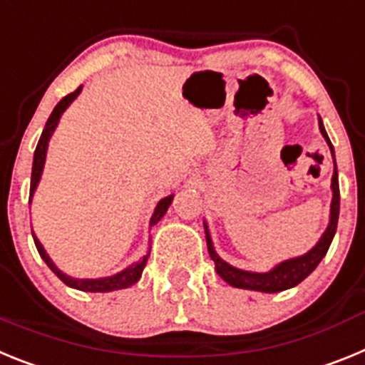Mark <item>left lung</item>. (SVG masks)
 I'll return each mask as SVG.
<instances>
[{
	"instance_id": "obj_1",
	"label": "left lung",
	"mask_w": 365,
	"mask_h": 365,
	"mask_svg": "<svg viewBox=\"0 0 365 365\" xmlns=\"http://www.w3.org/2000/svg\"><path fill=\"white\" fill-rule=\"evenodd\" d=\"M319 130H322L323 138L327 139V143L332 152V158H334V148H332L327 132H325V128H323L322 119H319ZM331 185H332L331 222H329L327 230H325L323 237L319 239V242L316 244L314 248L310 250L309 253H305V255L281 262L279 266H275L274 270L266 272V274H253V272L239 270V268H233L231 264L222 261L217 253H215L213 242H211V237H209V231L205 230V240H207L209 255H211V259H213L217 274L220 275L226 283H230L231 287L246 288V290H259V292H281V290L296 287V284H299L303 279L309 277V275L316 270V266L319 264V261L325 257V253H327L329 246H331L332 239H334L336 226H338V215H340V185H338V169H336V161H334V174H332Z\"/></svg>"
}]
</instances>
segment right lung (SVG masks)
I'll list each match as a JSON object with an SVG mask.
<instances>
[{
    "instance_id": "add662e5",
    "label": "right lung",
    "mask_w": 365,
    "mask_h": 365,
    "mask_svg": "<svg viewBox=\"0 0 365 365\" xmlns=\"http://www.w3.org/2000/svg\"><path fill=\"white\" fill-rule=\"evenodd\" d=\"M82 86H78L77 90L73 91V93L66 95L64 99L60 101L58 104L55 106V110H53V113L49 115V119H47L46 123V128H43L42 135H40V141H38L36 145V150H34V160H33V173H31V192H29V202L31 198H33L34 195V189H36L38 182H40V176H42V170H43V163H46V152H47V143H49V138L51 134L55 132L56 125H58V119L60 115L64 113L66 108L69 106V104L73 103V99L77 97L78 93H81ZM174 196H167V198H163V200L158 202L156 209H154V215H152L150 218V226H154V224H158L160 222V218L163 217L165 211L169 209L170 202H173ZM34 239V244H36V250L38 253H40V257L46 261V264L49 266L51 270L55 272L56 277L62 281V283H66L68 287L71 288H77V290H82V292H112V290H121V288H128L132 287L134 283H138L139 277H141V274H143V268L145 264H147V259L148 255H145L141 261H138L135 264L128 266L126 270L119 272V274L112 275V277H104V279H73L69 277V275L62 274V272L56 268L53 262H51V259L47 257V253L43 252L42 244L38 242L36 237L33 235Z\"/></svg>"
}]
</instances>
